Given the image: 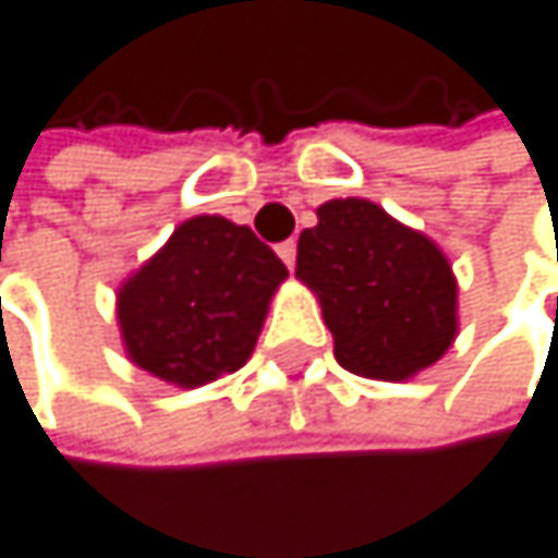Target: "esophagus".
<instances>
[{"label":"esophagus","instance_id":"1","mask_svg":"<svg viewBox=\"0 0 558 558\" xmlns=\"http://www.w3.org/2000/svg\"><path fill=\"white\" fill-rule=\"evenodd\" d=\"M277 254H281V260L294 270V264H298V241L291 238V241H281L277 244Z\"/></svg>","mask_w":558,"mask_h":558}]
</instances>
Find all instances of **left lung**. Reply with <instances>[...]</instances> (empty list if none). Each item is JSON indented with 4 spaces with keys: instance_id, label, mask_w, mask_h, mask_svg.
Listing matches in <instances>:
<instances>
[{
    "instance_id": "8db88e82",
    "label": "left lung",
    "mask_w": 558,
    "mask_h": 558,
    "mask_svg": "<svg viewBox=\"0 0 558 558\" xmlns=\"http://www.w3.org/2000/svg\"><path fill=\"white\" fill-rule=\"evenodd\" d=\"M298 277L320 298L343 369L402 383L458 337V281L445 251L369 198H333L301 231Z\"/></svg>"
}]
</instances>
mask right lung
Returning <instances> with one entry per match:
<instances>
[{"instance_id":"obj_1","label":"right lung","mask_w":558,"mask_h":558,"mask_svg":"<svg viewBox=\"0 0 558 558\" xmlns=\"http://www.w3.org/2000/svg\"><path fill=\"white\" fill-rule=\"evenodd\" d=\"M284 277V260L247 225L221 215L182 221L117 291L126 356L182 389L241 369Z\"/></svg>"}]
</instances>
